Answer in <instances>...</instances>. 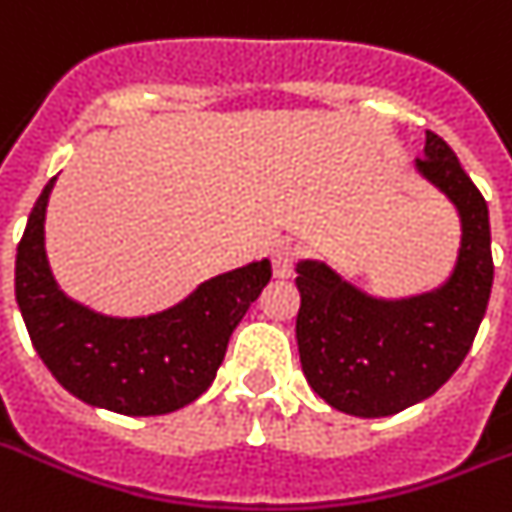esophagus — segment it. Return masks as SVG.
<instances>
[{
    "label": "esophagus",
    "instance_id": "34e87169",
    "mask_svg": "<svg viewBox=\"0 0 512 512\" xmlns=\"http://www.w3.org/2000/svg\"><path fill=\"white\" fill-rule=\"evenodd\" d=\"M293 266H295V248L293 246H280L272 251V272L277 280H287L290 274H293Z\"/></svg>",
    "mask_w": 512,
    "mask_h": 512
}]
</instances>
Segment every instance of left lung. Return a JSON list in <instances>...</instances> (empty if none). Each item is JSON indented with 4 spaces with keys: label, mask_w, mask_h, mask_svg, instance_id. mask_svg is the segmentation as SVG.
Segmentation results:
<instances>
[{
    "label": "left lung",
    "mask_w": 512,
    "mask_h": 512,
    "mask_svg": "<svg viewBox=\"0 0 512 512\" xmlns=\"http://www.w3.org/2000/svg\"><path fill=\"white\" fill-rule=\"evenodd\" d=\"M416 172L460 219L458 259L442 285L392 301L363 293L324 261L295 264L303 374L319 398L350 416H392L432 398L471 350L492 293L487 201L432 130Z\"/></svg>",
    "instance_id": "obj_1"
}]
</instances>
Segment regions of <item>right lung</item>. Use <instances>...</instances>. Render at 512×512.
I'll return each mask as SVG.
<instances>
[{"label": "right lung", "mask_w": 512, "mask_h": 512, "mask_svg": "<svg viewBox=\"0 0 512 512\" xmlns=\"http://www.w3.org/2000/svg\"><path fill=\"white\" fill-rule=\"evenodd\" d=\"M33 206L18 256L15 298L38 358L62 387L94 408L162 416L209 390L232 329L272 280L269 259L217 274L175 306L149 316H107L73 301L46 259L49 193Z\"/></svg>", "instance_id": "1"}]
</instances>
